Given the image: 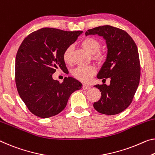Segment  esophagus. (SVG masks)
Here are the masks:
<instances>
[{
  "label": "esophagus",
  "mask_w": 155,
  "mask_h": 155,
  "mask_svg": "<svg viewBox=\"0 0 155 155\" xmlns=\"http://www.w3.org/2000/svg\"><path fill=\"white\" fill-rule=\"evenodd\" d=\"M90 88V85H86V84H83V90H89Z\"/></svg>",
  "instance_id": "obj_1"
}]
</instances>
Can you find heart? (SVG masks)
<instances>
[{
    "instance_id": "obj_1",
    "label": "heart",
    "mask_w": 155,
    "mask_h": 155,
    "mask_svg": "<svg viewBox=\"0 0 155 155\" xmlns=\"http://www.w3.org/2000/svg\"><path fill=\"white\" fill-rule=\"evenodd\" d=\"M81 46L90 54H93V58L95 60L101 61L103 55L99 52L101 48V43L97 38L87 37L81 41ZM72 51V47L69 46L65 49L63 54V59L64 62L68 63L70 61L71 54ZM96 69L94 66H80L75 69L72 72V75L77 79L83 82H87L90 80L91 77L94 74Z\"/></svg>"
}]
</instances>
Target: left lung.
I'll list each match as a JSON object with an SVG mask.
<instances>
[{
	"label": "left lung",
	"mask_w": 155,
	"mask_h": 155,
	"mask_svg": "<svg viewBox=\"0 0 155 155\" xmlns=\"http://www.w3.org/2000/svg\"><path fill=\"white\" fill-rule=\"evenodd\" d=\"M87 35L102 36L105 41L106 59L97 78H110L109 85H94L101 92V97L93 105L101 114H117L130 105L139 86L141 68L138 49L126 31L110 25L88 29L85 32Z\"/></svg>",
	"instance_id": "8db88e82"
}]
</instances>
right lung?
I'll use <instances>...</instances> for the list:
<instances>
[{"mask_svg": "<svg viewBox=\"0 0 155 155\" xmlns=\"http://www.w3.org/2000/svg\"><path fill=\"white\" fill-rule=\"evenodd\" d=\"M82 33L45 28L29 34L19 47L15 63L17 90L36 116L58 114L66 107L70 95L82 88V83L73 77H65L61 83L52 78L56 69L67 70L63 54Z\"/></svg>", "mask_w": 155, "mask_h": 155, "instance_id": "right-lung-1", "label": "right lung"}]
</instances>
